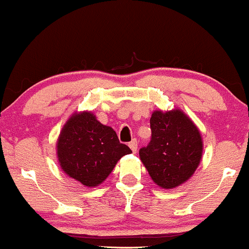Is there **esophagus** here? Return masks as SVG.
Returning a JSON list of instances; mask_svg holds the SVG:
<instances>
[{"label": "esophagus", "instance_id": "1", "mask_svg": "<svg viewBox=\"0 0 249 249\" xmlns=\"http://www.w3.org/2000/svg\"><path fill=\"white\" fill-rule=\"evenodd\" d=\"M128 146H130L131 150H132L133 153L137 152V150H138V142H137V139H133V141H131L128 142Z\"/></svg>", "mask_w": 249, "mask_h": 249}]
</instances>
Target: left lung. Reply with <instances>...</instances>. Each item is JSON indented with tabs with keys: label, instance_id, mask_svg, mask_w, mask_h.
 I'll return each instance as SVG.
<instances>
[{
	"label": "left lung",
	"instance_id": "1",
	"mask_svg": "<svg viewBox=\"0 0 249 249\" xmlns=\"http://www.w3.org/2000/svg\"><path fill=\"white\" fill-rule=\"evenodd\" d=\"M151 141L139 150L148 174L158 186L174 188L192 177L202 156L198 127L182 111H154Z\"/></svg>",
	"mask_w": 249,
	"mask_h": 249
}]
</instances>
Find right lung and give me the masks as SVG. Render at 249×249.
<instances>
[{
	"label": "right lung",
	"instance_id": "obj_1",
	"mask_svg": "<svg viewBox=\"0 0 249 249\" xmlns=\"http://www.w3.org/2000/svg\"><path fill=\"white\" fill-rule=\"evenodd\" d=\"M132 151L119 142L112 127L91 112L73 115L58 137L57 156L62 170L84 186L102 184L117 161Z\"/></svg>",
	"mask_w": 249,
	"mask_h": 249
}]
</instances>
